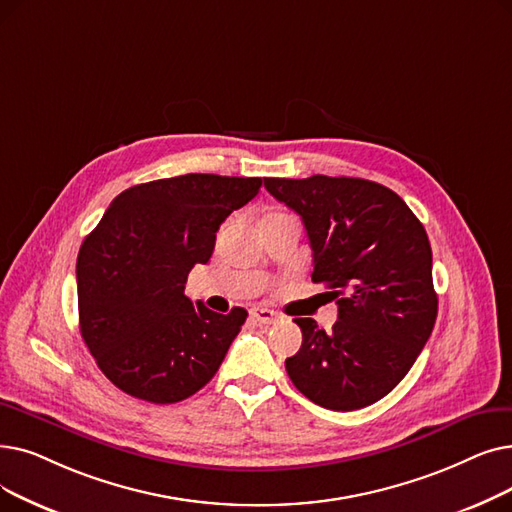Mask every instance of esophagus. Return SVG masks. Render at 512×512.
<instances>
[{"mask_svg": "<svg viewBox=\"0 0 512 512\" xmlns=\"http://www.w3.org/2000/svg\"><path fill=\"white\" fill-rule=\"evenodd\" d=\"M251 318L259 324H274L278 320V314L272 309H265V307H253L251 309Z\"/></svg>", "mask_w": 512, "mask_h": 512, "instance_id": "obj_1", "label": "esophagus"}]
</instances>
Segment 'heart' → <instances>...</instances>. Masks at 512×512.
<instances>
[{
	"mask_svg": "<svg viewBox=\"0 0 512 512\" xmlns=\"http://www.w3.org/2000/svg\"><path fill=\"white\" fill-rule=\"evenodd\" d=\"M274 215H284V213H274Z\"/></svg>",
	"mask_w": 512,
	"mask_h": 512,
	"instance_id": "1",
	"label": "heart"
}]
</instances>
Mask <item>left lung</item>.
<instances>
[{"instance_id":"1","label":"left lung","mask_w":512,"mask_h":512,"mask_svg":"<svg viewBox=\"0 0 512 512\" xmlns=\"http://www.w3.org/2000/svg\"><path fill=\"white\" fill-rule=\"evenodd\" d=\"M301 215L314 251L311 280L332 288V330L297 318L301 349L286 358L293 385L337 412L379 402L404 379L437 318L433 255L418 217L393 190L360 177H265Z\"/></svg>"}]
</instances>
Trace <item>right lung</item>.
I'll list each match as a JSON object with an SVG mask.
<instances>
[{"mask_svg":"<svg viewBox=\"0 0 512 512\" xmlns=\"http://www.w3.org/2000/svg\"><path fill=\"white\" fill-rule=\"evenodd\" d=\"M261 177L188 173L121 192L77 257L81 337L106 379L131 397L175 404L203 389L247 320L184 295L215 232Z\"/></svg>","mask_w":512,"mask_h":512,"instance_id":"obj_1","label":"right lung"}]
</instances>
